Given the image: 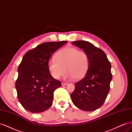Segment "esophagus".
<instances>
[{
    "label": "esophagus",
    "mask_w": 132,
    "mask_h": 132,
    "mask_svg": "<svg viewBox=\"0 0 132 132\" xmlns=\"http://www.w3.org/2000/svg\"><path fill=\"white\" fill-rule=\"evenodd\" d=\"M68 85V83L64 82H62V86H65V85Z\"/></svg>",
    "instance_id": "34e87169"
}]
</instances>
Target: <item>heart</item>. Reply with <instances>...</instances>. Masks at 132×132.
<instances>
[{
	"label": "heart",
	"mask_w": 132,
	"mask_h": 132,
	"mask_svg": "<svg viewBox=\"0 0 132 132\" xmlns=\"http://www.w3.org/2000/svg\"><path fill=\"white\" fill-rule=\"evenodd\" d=\"M89 68V58L84 51L74 47H65L59 51L48 62V69L52 77L58 79L63 74L64 77L80 80L85 77Z\"/></svg>",
	"instance_id": "1"
}]
</instances>
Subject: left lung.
<instances>
[{
  "label": "left lung",
  "mask_w": 132,
  "mask_h": 132,
  "mask_svg": "<svg viewBox=\"0 0 132 132\" xmlns=\"http://www.w3.org/2000/svg\"><path fill=\"white\" fill-rule=\"evenodd\" d=\"M72 44L88 55L89 68L85 77L75 84L70 97L79 109L94 111L103 104L109 94L112 78L111 63L104 52L90 42L77 41Z\"/></svg>",
  "instance_id": "8db88e82"
}]
</instances>
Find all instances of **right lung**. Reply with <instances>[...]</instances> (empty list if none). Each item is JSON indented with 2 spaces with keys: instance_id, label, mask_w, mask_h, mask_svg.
<instances>
[{
  "instance_id": "right-lung-1",
  "label": "right lung",
  "mask_w": 132,
  "mask_h": 132,
  "mask_svg": "<svg viewBox=\"0 0 132 132\" xmlns=\"http://www.w3.org/2000/svg\"><path fill=\"white\" fill-rule=\"evenodd\" d=\"M67 42L43 43L23 55L18 67L15 87L19 101L26 110L41 113L51 106L54 91L62 85L51 75L48 62L52 55Z\"/></svg>"
}]
</instances>
